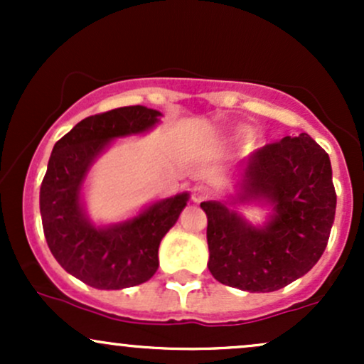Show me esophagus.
Here are the masks:
<instances>
[{"instance_id":"esophagus-1","label":"esophagus","mask_w":364,"mask_h":364,"mask_svg":"<svg viewBox=\"0 0 364 364\" xmlns=\"http://www.w3.org/2000/svg\"><path fill=\"white\" fill-rule=\"evenodd\" d=\"M191 198H193L195 203L205 202V200L210 198V190H208V188L203 186V185L195 186L193 191H191Z\"/></svg>"}]
</instances>
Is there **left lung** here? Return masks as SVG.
Segmentation results:
<instances>
[{"label":"left lung","mask_w":364,"mask_h":364,"mask_svg":"<svg viewBox=\"0 0 364 364\" xmlns=\"http://www.w3.org/2000/svg\"><path fill=\"white\" fill-rule=\"evenodd\" d=\"M241 168L237 202H265L272 215L257 228L228 203H200L208 270L241 291L282 289L310 272L327 246L337 203L328 154L301 133L255 150Z\"/></svg>","instance_id":"8db88e82"}]
</instances>
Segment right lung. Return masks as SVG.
Returning a JSON list of instances; mask_svg holds the SVG:
<instances>
[{
    "mask_svg": "<svg viewBox=\"0 0 364 364\" xmlns=\"http://www.w3.org/2000/svg\"><path fill=\"white\" fill-rule=\"evenodd\" d=\"M161 112L127 106L89 116L54 144L41 185V217L58 263L95 289H123L147 282L159 267V245L186 207L188 193L159 200L133 219L95 228L80 203L87 171L111 140L144 133Z\"/></svg>",
    "mask_w": 364,
    "mask_h": 364,
    "instance_id": "obj_1",
    "label": "right lung"
}]
</instances>
